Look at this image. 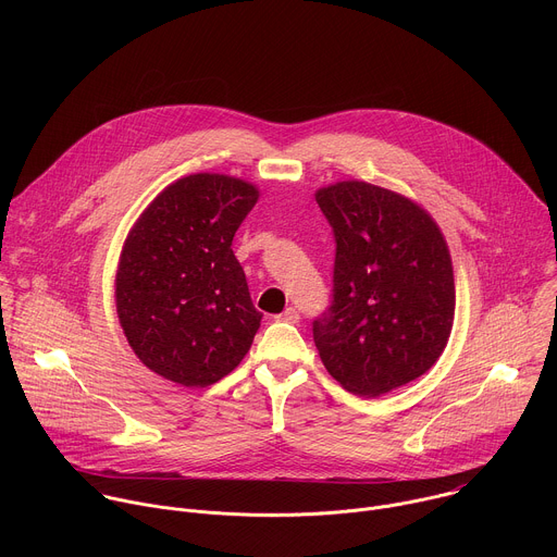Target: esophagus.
<instances>
[{
    "label": "esophagus",
    "mask_w": 557,
    "mask_h": 557,
    "mask_svg": "<svg viewBox=\"0 0 557 557\" xmlns=\"http://www.w3.org/2000/svg\"><path fill=\"white\" fill-rule=\"evenodd\" d=\"M275 320H277V322L297 324V322H299V310H297V308H293V306H288L282 314H275Z\"/></svg>",
    "instance_id": "obj_1"
}]
</instances>
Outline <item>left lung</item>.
<instances>
[{"mask_svg": "<svg viewBox=\"0 0 557 557\" xmlns=\"http://www.w3.org/2000/svg\"><path fill=\"white\" fill-rule=\"evenodd\" d=\"M335 231L333 306L312 339L333 379L381 396L425 374L454 324V269L434 218L414 200L363 181L314 191Z\"/></svg>", "mask_w": 557, "mask_h": 557, "instance_id": "8db88e82", "label": "left lung"}]
</instances>
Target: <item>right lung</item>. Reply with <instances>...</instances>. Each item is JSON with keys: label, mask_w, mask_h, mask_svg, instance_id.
<instances>
[{"label": "right lung", "mask_w": 557, "mask_h": 557, "mask_svg": "<svg viewBox=\"0 0 557 557\" xmlns=\"http://www.w3.org/2000/svg\"><path fill=\"white\" fill-rule=\"evenodd\" d=\"M260 189L226 174H191L158 194L129 228L114 297L134 355L158 376L207 387L237 368L260 329L237 226Z\"/></svg>", "instance_id": "1"}]
</instances>
